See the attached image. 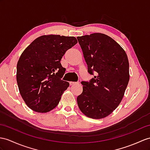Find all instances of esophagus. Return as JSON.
Wrapping results in <instances>:
<instances>
[{
  "label": "esophagus",
  "instance_id": "1",
  "mask_svg": "<svg viewBox=\"0 0 150 150\" xmlns=\"http://www.w3.org/2000/svg\"><path fill=\"white\" fill-rule=\"evenodd\" d=\"M69 83H70V85L72 86V85H76V84H78L79 82H73V81H71Z\"/></svg>",
  "mask_w": 150,
  "mask_h": 150
}]
</instances>
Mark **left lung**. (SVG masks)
I'll return each instance as SVG.
<instances>
[{
  "instance_id": "8db88e82",
  "label": "left lung",
  "mask_w": 150,
  "mask_h": 150,
  "mask_svg": "<svg viewBox=\"0 0 150 150\" xmlns=\"http://www.w3.org/2000/svg\"><path fill=\"white\" fill-rule=\"evenodd\" d=\"M87 64L94 75L82 81L83 92L77 97L78 107L91 118L106 117L121 103L129 81V64L122 47L109 36L94 33L77 38Z\"/></svg>"
}]
</instances>
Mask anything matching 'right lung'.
<instances>
[{"mask_svg": "<svg viewBox=\"0 0 150 150\" xmlns=\"http://www.w3.org/2000/svg\"><path fill=\"white\" fill-rule=\"evenodd\" d=\"M78 42L74 37L42 35L35 39L19 58L16 81L27 106L38 112L57 107L69 83L62 80L65 69L60 60L67 50Z\"/></svg>", "mask_w": 150, "mask_h": 150, "instance_id": "right-lung-1", "label": "right lung"}]
</instances>
